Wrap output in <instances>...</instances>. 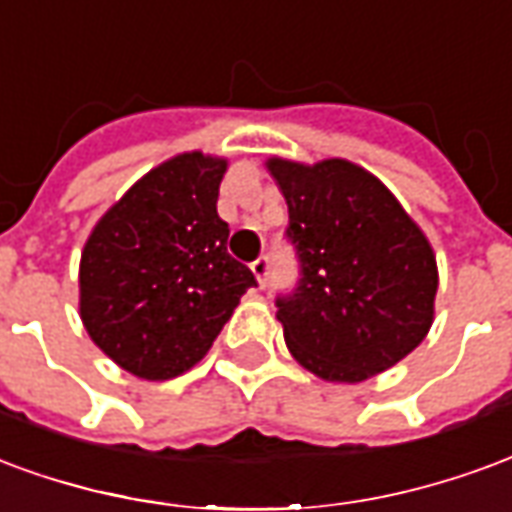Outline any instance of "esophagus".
Here are the masks:
<instances>
[{"label": "esophagus", "mask_w": 512, "mask_h": 512, "mask_svg": "<svg viewBox=\"0 0 512 512\" xmlns=\"http://www.w3.org/2000/svg\"><path fill=\"white\" fill-rule=\"evenodd\" d=\"M251 272L256 275V281L264 286V283H267V278H270V259H267V256H259V259L251 264Z\"/></svg>", "instance_id": "esophagus-1"}]
</instances>
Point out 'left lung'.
<instances>
[{
  "mask_svg": "<svg viewBox=\"0 0 512 512\" xmlns=\"http://www.w3.org/2000/svg\"><path fill=\"white\" fill-rule=\"evenodd\" d=\"M297 248L300 283L278 297L297 363L324 382L357 384L414 352L434 324L439 270L431 242L382 182L352 160L270 158Z\"/></svg>",
  "mask_w": 512,
  "mask_h": 512,
  "instance_id": "1",
  "label": "left lung"
}]
</instances>
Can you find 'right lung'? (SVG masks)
<instances>
[{
    "label": "right lung",
    "mask_w": 512,
    "mask_h": 512,
    "mask_svg": "<svg viewBox=\"0 0 512 512\" xmlns=\"http://www.w3.org/2000/svg\"><path fill=\"white\" fill-rule=\"evenodd\" d=\"M226 166L199 149L160 163L108 207L81 251V322L138 379L190 371L256 286L226 251L229 223L218 215Z\"/></svg>",
    "instance_id": "right-lung-1"
}]
</instances>
